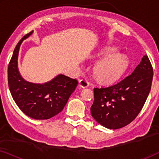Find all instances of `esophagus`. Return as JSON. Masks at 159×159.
Returning <instances> with one entry per match:
<instances>
[{
  "mask_svg": "<svg viewBox=\"0 0 159 159\" xmlns=\"http://www.w3.org/2000/svg\"><path fill=\"white\" fill-rule=\"evenodd\" d=\"M79 85L82 88H88V87L89 86V82L86 79L80 80L79 81Z\"/></svg>",
  "mask_w": 159,
  "mask_h": 159,
  "instance_id": "1",
  "label": "esophagus"
}]
</instances>
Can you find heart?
<instances>
[{"label": "heart", "instance_id": "heart-1", "mask_svg": "<svg viewBox=\"0 0 159 159\" xmlns=\"http://www.w3.org/2000/svg\"><path fill=\"white\" fill-rule=\"evenodd\" d=\"M100 58H105L98 63L94 69L95 77L103 83H111L120 78L128 67V59L118 53L115 48L106 47L98 53Z\"/></svg>", "mask_w": 159, "mask_h": 159}]
</instances>
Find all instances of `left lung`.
Masks as SVG:
<instances>
[{
    "mask_svg": "<svg viewBox=\"0 0 159 159\" xmlns=\"http://www.w3.org/2000/svg\"><path fill=\"white\" fill-rule=\"evenodd\" d=\"M153 67L144 56L131 75L107 88H94L92 116L100 125L116 129L131 123L142 110L151 88Z\"/></svg>",
    "mask_w": 159,
    "mask_h": 159,
    "instance_id": "8db88e82",
    "label": "left lung"
}]
</instances>
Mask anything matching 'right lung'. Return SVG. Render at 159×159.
<instances>
[{
  "label": "right lung",
  "instance_id": "1",
  "mask_svg": "<svg viewBox=\"0 0 159 159\" xmlns=\"http://www.w3.org/2000/svg\"><path fill=\"white\" fill-rule=\"evenodd\" d=\"M33 31L25 34L15 48L8 67V82L11 94L21 111L34 119H51L64 109L77 86V80L58 75L44 84L26 81L18 69L19 48Z\"/></svg>",
  "mask_w": 159,
  "mask_h": 159
}]
</instances>
